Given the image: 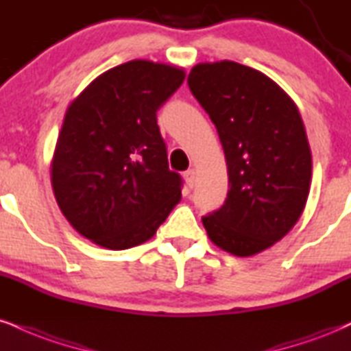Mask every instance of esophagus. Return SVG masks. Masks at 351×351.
<instances>
[{"mask_svg":"<svg viewBox=\"0 0 351 351\" xmlns=\"http://www.w3.org/2000/svg\"><path fill=\"white\" fill-rule=\"evenodd\" d=\"M183 178H184V181H186L188 186L191 188L193 184H194V181H196V171H194V170L184 171V173H183Z\"/></svg>","mask_w":351,"mask_h":351,"instance_id":"1","label":"esophagus"}]
</instances>
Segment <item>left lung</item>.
<instances>
[{"mask_svg":"<svg viewBox=\"0 0 351 351\" xmlns=\"http://www.w3.org/2000/svg\"><path fill=\"white\" fill-rule=\"evenodd\" d=\"M188 84L216 125L229 175L226 202L202 226L219 248L253 256L280 242L306 208L312 155L302 117L280 84L237 62L197 63Z\"/></svg>","mask_w":351,"mask_h":351,"instance_id":"obj_1","label":"left lung"}]
</instances>
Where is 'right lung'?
Instances as JSON below:
<instances>
[{
	"label": "right lung",
	"mask_w": 351,
	"mask_h": 351,
	"mask_svg": "<svg viewBox=\"0 0 351 351\" xmlns=\"http://www.w3.org/2000/svg\"><path fill=\"white\" fill-rule=\"evenodd\" d=\"M181 66L130 60L104 71L66 108L50 181L78 234L125 250L157 234L181 199L157 111L184 82Z\"/></svg>",
	"instance_id": "right-lung-1"
}]
</instances>
